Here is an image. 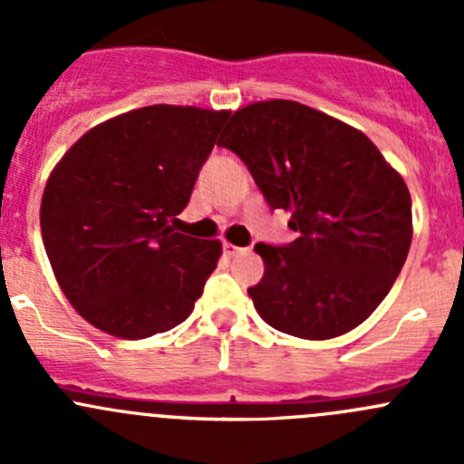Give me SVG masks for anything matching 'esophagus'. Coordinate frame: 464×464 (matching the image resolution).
<instances>
[{
    "label": "esophagus",
    "instance_id": "34e87169",
    "mask_svg": "<svg viewBox=\"0 0 464 464\" xmlns=\"http://www.w3.org/2000/svg\"><path fill=\"white\" fill-rule=\"evenodd\" d=\"M242 246H236V245H231V242H224V254L228 256V258H233V256H237V254H242Z\"/></svg>",
    "mask_w": 464,
    "mask_h": 464
}]
</instances>
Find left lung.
<instances>
[{
  "label": "left lung",
  "instance_id": "obj_1",
  "mask_svg": "<svg viewBox=\"0 0 464 464\" xmlns=\"http://www.w3.org/2000/svg\"><path fill=\"white\" fill-rule=\"evenodd\" d=\"M233 150L271 208L301 236L256 245L265 276L249 289L262 321L325 341L362 325L391 292L413 237L411 193L353 125L296 101H258L227 125Z\"/></svg>",
  "mask_w": 464,
  "mask_h": 464
}]
</instances>
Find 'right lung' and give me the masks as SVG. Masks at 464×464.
<instances>
[{
  "label": "right lung",
  "mask_w": 464,
  "mask_h": 464,
  "mask_svg": "<svg viewBox=\"0 0 464 464\" xmlns=\"http://www.w3.org/2000/svg\"><path fill=\"white\" fill-rule=\"evenodd\" d=\"M227 110L150 105L82 134L55 163L42 242L78 314L119 339L172 330L193 312L222 242L175 231Z\"/></svg>",
  "instance_id": "1"
}]
</instances>
